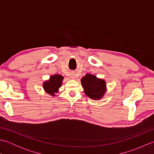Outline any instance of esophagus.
Masks as SVG:
<instances>
[{
	"mask_svg": "<svg viewBox=\"0 0 154 154\" xmlns=\"http://www.w3.org/2000/svg\"><path fill=\"white\" fill-rule=\"evenodd\" d=\"M71 78H73V79H75V75H71Z\"/></svg>",
	"mask_w": 154,
	"mask_h": 154,
	"instance_id": "1",
	"label": "esophagus"
}]
</instances>
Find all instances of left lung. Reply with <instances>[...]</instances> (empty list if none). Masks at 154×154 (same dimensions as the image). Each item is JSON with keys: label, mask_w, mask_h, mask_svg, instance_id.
Returning <instances> with one entry per match:
<instances>
[{"label": "left lung", "mask_w": 154, "mask_h": 154, "mask_svg": "<svg viewBox=\"0 0 154 154\" xmlns=\"http://www.w3.org/2000/svg\"><path fill=\"white\" fill-rule=\"evenodd\" d=\"M84 92L93 100H99L106 91V82L95 75L86 74L81 80Z\"/></svg>", "instance_id": "left-lung-1"}]
</instances>
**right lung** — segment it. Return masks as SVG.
Wrapping results in <instances>:
<instances>
[{
	"instance_id": "obj_1",
	"label": "right lung",
	"mask_w": 154,
	"mask_h": 154,
	"mask_svg": "<svg viewBox=\"0 0 154 154\" xmlns=\"http://www.w3.org/2000/svg\"><path fill=\"white\" fill-rule=\"evenodd\" d=\"M63 77L61 75H51L50 79L45 81L43 84L44 89L47 93L55 96V93L58 92V90L62 85Z\"/></svg>"
}]
</instances>
